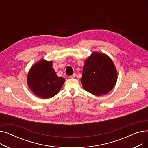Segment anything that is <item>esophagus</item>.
Returning a JSON list of instances; mask_svg holds the SVG:
<instances>
[{"label": "esophagus", "mask_w": 148, "mask_h": 148, "mask_svg": "<svg viewBox=\"0 0 148 148\" xmlns=\"http://www.w3.org/2000/svg\"><path fill=\"white\" fill-rule=\"evenodd\" d=\"M75 76H76V74L74 73V74H73L72 75H71V76H69V78L70 79H74V78H75Z\"/></svg>", "instance_id": "obj_1"}]
</instances>
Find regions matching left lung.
Listing matches in <instances>:
<instances>
[{
	"instance_id": "1",
	"label": "left lung",
	"mask_w": 148,
	"mask_h": 148,
	"mask_svg": "<svg viewBox=\"0 0 148 148\" xmlns=\"http://www.w3.org/2000/svg\"><path fill=\"white\" fill-rule=\"evenodd\" d=\"M118 80L117 69L107 54L94 51L84 61L81 83L85 90L100 96L110 92Z\"/></svg>"
}]
</instances>
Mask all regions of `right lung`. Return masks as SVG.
Masks as SVG:
<instances>
[{"label": "right lung", "instance_id": "right-lung-1", "mask_svg": "<svg viewBox=\"0 0 148 148\" xmlns=\"http://www.w3.org/2000/svg\"><path fill=\"white\" fill-rule=\"evenodd\" d=\"M52 66V60L41 59L31 66L27 74L29 89L35 95L44 99L55 96L65 82L63 77L57 75Z\"/></svg>", "mask_w": 148, "mask_h": 148}]
</instances>
